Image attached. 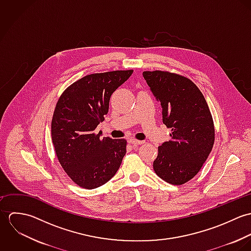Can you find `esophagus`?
<instances>
[{"label":"esophagus","instance_id":"34e87169","mask_svg":"<svg viewBox=\"0 0 251 251\" xmlns=\"http://www.w3.org/2000/svg\"><path fill=\"white\" fill-rule=\"evenodd\" d=\"M128 143L132 144V145H141V144H144V141H140V140H135V139H129L128 140Z\"/></svg>","mask_w":251,"mask_h":251}]
</instances>
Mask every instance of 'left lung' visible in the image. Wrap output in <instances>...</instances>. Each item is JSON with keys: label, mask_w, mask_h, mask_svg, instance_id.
<instances>
[{"label": "left lung", "mask_w": 251, "mask_h": 251, "mask_svg": "<svg viewBox=\"0 0 251 251\" xmlns=\"http://www.w3.org/2000/svg\"><path fill=\"white\" fill-rule=\"evenodd\" d=\"M144 78L162 108L171 139L158 147L153 170L160 179L180 185L202 168L215 143L214 120L198 87L187 77L161 71Z\"/></svg>", "instance_id": "1"}]
</instances>
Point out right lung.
Segmentation results:
<instances>
[{
	"instance_id": "obj_1",
	"label": "right lung",
	"mask_w": 251,
	"mask_h": 251,
	"mask_svg": "<svg viewBox=\"0 0 251 251\" xmlns=\"http://www.w3.org/2000/svg\"><path fill=\"white\" fill-rule=\"evenodd\" d=\"M133 71L93 73L68 87L60 97L51 123L59 162L79 186L97 188L114 177L126 152V139L96 133L104 121L112 94Z\"/></svg>"
}]
</instances>
